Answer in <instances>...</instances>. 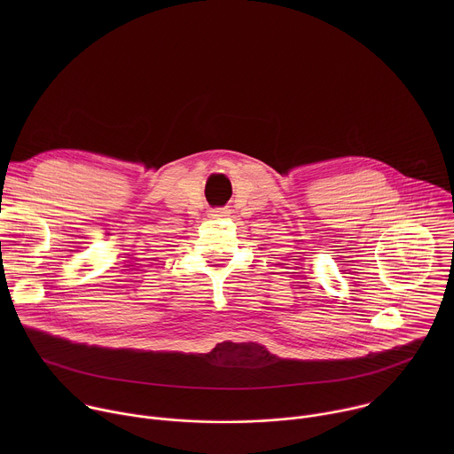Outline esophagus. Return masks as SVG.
I'll use <instances>...</instances> for the list:
<instances>
[{
    "mask_svg": "<svg viewBox=\"0 0 454 454\" xmlns=\"http://www.w3.org/2000/svg\"><path fill=\"white\" fill-rule=\"evenodd\" d=\"M230 215V210L228 208H215L210 212V217L212 219H221V217H228Z\"/></svg>",
    "mask_w": 454,
    "mask_h": 454,
    "instance_id": "34e87169",
    "label": "esophagus"
}]
</instances>
